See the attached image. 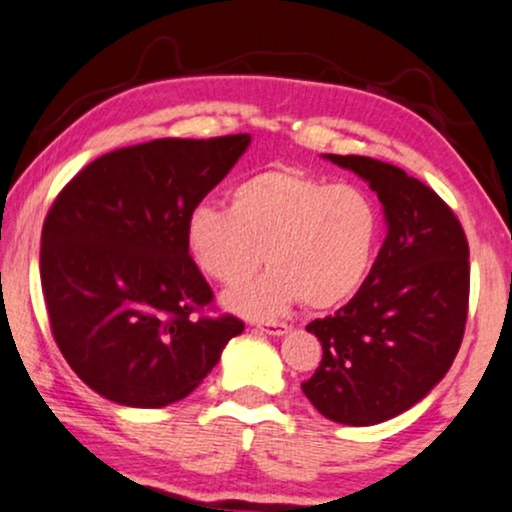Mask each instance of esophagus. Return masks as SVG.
<instances>
[{
    "instance_id": "obj_1",
    "label": "esophagus",
    "mask_w": 512,
    "mask_h": 512,
    "mask_svg": "<svg viewBox=\"0 0 512 512\" xmlns=\"http://www.w3.org/2000/svg\"><path fill=\"white\" fill-rule=\"evenodd\" d=\"M257 331L267 333V335H274V338H278V335H286L290 328L288 323H278V321H267V323H257Z\"/></svg>"
}]
</instances>
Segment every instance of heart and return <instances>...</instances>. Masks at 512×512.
Listing matches in <instances>:
<instances>
[{
    "label": "heart",
    "mask_w": 512,
    "mask_h": 512,
    "mask_svg": "<svg viewBox=\"0 0 512 512\" xmlns=\"http://www.w3.org/2000/svg\"><path fill=\"white\" fill-rule=\"evenodd\" d=\"M380 229L378 203L361 186L269 167L238 181L229 210L191 208L184 243L198 271L222 286L247 280L267 251L270 274L229 290L224 304L248 319H274L302 300L331 309L357 295L378 257Z\"/></svg>",
    "instance_id": "b5f03b06"
}]
</instances>
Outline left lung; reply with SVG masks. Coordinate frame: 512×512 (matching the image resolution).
<instances>
[{"instance_id":"obj_1","label":"left lung","mask_w":512,"mask_h":512,"mask_svg":"<svg viewBox=\"0 0 512 512\" xmlns=\"http://www.w3.org/2000/svg\"><path fill=\"white\" fill-rule=\"evenodd\" d=\"M378 193L387 236L359 293L307 331L323 347L304 397L328 420L378 425L432 392L461 347L470 250L442 198L399 167L366 155L323 153Z\"/></svg>"}]
</instances>
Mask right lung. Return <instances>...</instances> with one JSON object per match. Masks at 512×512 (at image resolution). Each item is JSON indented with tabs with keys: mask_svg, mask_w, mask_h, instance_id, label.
Returning <instances> with one entry per match:
<instances>
[{
	"mask_svg": "<svg viewBox=\"0 0 512 512\" xmlns=\"http://www.w3.org/2000/svg\"><path fill=\"white\" fill-rule=\"evenodd\" d=\"M248 146L250 134H234L118 148L58 193L42 229V293L58 349L101 397L174 404L243 333L234 316L193 319L212 290L184 222Z\"/></svg>",
	"mask_w": 512,
	"mask_h": 512,
	"instance_id": "add662e5",
	"label": "right lung"
}]
</instances>
